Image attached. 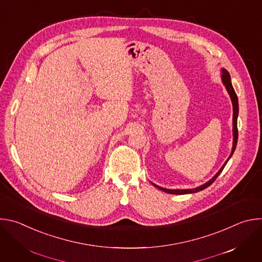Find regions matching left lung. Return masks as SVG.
<instances>
[{
    "mask_svg": "<svg viewBox=\"0 0 262 262\" xmlns=\"http://www.w3.org/2000/svg\"><path fill=\"white\" fill-rule=\"evenodd\" d=\"M222 81H223V83H224V85H225V87H226V89H227V91H228V93H229V95H230V97H231V100H232V104H233V146H232V151H231V155H230V157H229V159L232 157V155H233V152H234V150H235V148H236V144H237V138H238V132H237V116H238V99H237V96H236V93H235V91H234V89H233V87H232V84H231V80H230V74L228 73V71L226 70V69H223L222 70ZM229 159L227 160V162L229 161ZM227 162L224 164V166L219 170V172L208 181V182H206V183H204V184H202V185H200V186H198V188H196V189H191V190H168V189H164V188H161V186H159V185H157V184H155V183H152V184H155L158 189H160V190H162V191H164V192H166V193H168V194H175V195H183V194H191V193H197V192H200V191H202V190H204V189H206L207 186H209L215 179H216V177L220 175V173L223 171V169H224V167L226 166V164H227Z\"/></svg>",
    "mask_w": 262,
    "mask_h": 262,
    "instance_id": "1",
    "label": "left lung"
}]
</instances>
